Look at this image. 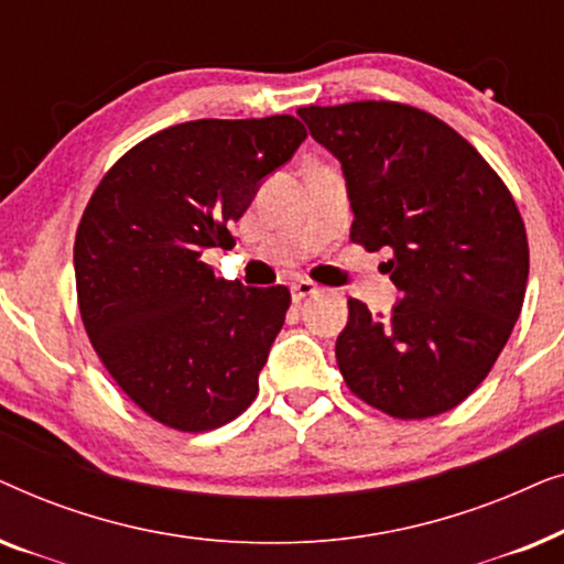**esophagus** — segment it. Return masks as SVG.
<instances>
[{
	"mask_svg": "<svg viewBox=\"0 0 564 564\" xmlns=\"http://www.w3.org/2000/svg\"><path fill=\"white\" fill-rule=\"evenodd\" d=\"M318 292H321V288L315 282H311V280L292 282V300H295V303H300V300H305V297H311V295H318Z\"/></svg>",
	"mask_w": 564,
	"mask_h": 564,
	"instance_id": "esophagus-1",
	"label": "esophagus"
}]
</instances>
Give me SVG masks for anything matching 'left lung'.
Returning <instances> with one entry per match:
<instances>
[{
  "label": "left lung",
  "instance_id": "obj_1",
  "mask_svg": "<svg viewBox=\"0 0 564 564\" xmlns=\"http://www.w3.org/2000/svg\"><path fill=\"white\" fill-rule=\"evenodd\" d=\"M341 161L351 241L388 249L390 318L349 300L336 361L354 395L392 419L459 405L496 365L529 280L521 213L503 180L444 120L400 102L300 107Z\"/></svg>",
  "mask_w": 564,
  "mask_h": 564
}]
</instances>
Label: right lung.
I'll list each match as a JSON object with an SVG mask.
<instances>
[{
    "label": "right lung",
    "instance_id": "1",
    "mask_svg": "<svg viewBox=\"0 0 564 564\" xmlns=\"http://www.w3.org/2000/svg\"><path fill=\"white\" fill-rule=\"evenodd\" d=\"M292 115L180 122L102 176L74 241L79 313L120 390L169 429L199 434L253 403L290 290L243 288L205 264L230 223L305 141Z\"/></svg>",
    "mask_w": 564,
    "mask_h": 564
}]
</instances>
